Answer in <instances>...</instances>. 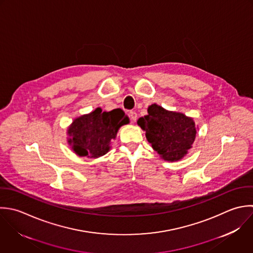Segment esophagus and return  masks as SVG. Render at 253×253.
<instances>
[{
	"mask_svg": "<svg viewBox=\"0 0 253 253\" xmlns=\"http://www.w3.org/2000/svg\"><path fill=\"white\" fill-rule=\"evenodd\" d=\"M129 116H130L132 122H136V120H137V113L135 111H130Z\"/></svg>",
	"mask_w": 253,
	"mask_h": 253,
	"instance_id": "obj_1",
	"label": "esophagus"
}]
</instances>
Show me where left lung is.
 I'll return each instance as SVG.
<instances>
[{
  "label": "left lung",
  "instance_id": "1",
  "mask_svg": "<svg viewBox=\"0 0 253 253\" xmlns=\"http://www.w3.org/2000/svg\"><path fill=\"white\" fill-rule=\"evenodd\" d=\"M137 124L146 132L152 148L167 162L180 161L188 154L198 129L192 117L157 103L148 107V115L140 117Z\"/></svg>",
  "mask_w": 253,
  "mask_h": 253
}]
</instances>
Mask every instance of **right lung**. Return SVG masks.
<instances>
[{
  "label": "right lung",
  "instance_id": "add662e5",
  "mask_svg": "<svg viewBox=\"0 0 253 253\" xmlns=\"http://www.w3.org/2000/svg\"><path fill=\"white\" fill-rule=\"evenodd\" d=\"M130 122L120 108L102 111L100 107L81 115L68 127V144L80 157L97 159L107 154L121 126Z\"/></svg>",
  "mask_w": 253,
  "mask_h": 253
}]
</instances>
